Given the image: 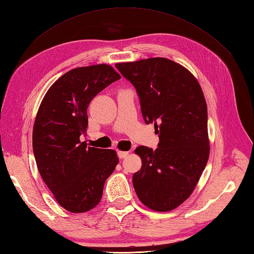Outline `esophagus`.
I'll return each instance as SVG.
<instances>
[{
  "mask_svg": "<svg viewBox=\"0 0 254 254\" xmlns=\"http://www.w3.org/2000/svg\"><path fill=\"white\" fill-rule=\"evenodd\" d=\"M117 155H119V157H120L121 159H123V158H125V157H127V156H128V152L119 151V152H117Z\"/></svg>",
  "mask_w": 254,
  "mask_h": 254,
  "instance_id": "1",
  "label": "esophagus"
}]
</instances>
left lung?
<instances>
[{
  "label": "left lung",
  "instance_id": "left-lung-1",
  "mask_svg": "<svg viewBox=\"0 0 254 254\" xmlns=\"http://www.w3.org/2000/svg\"><path fill=\"white\" fill-rule=\"evenodd\" d=\"M115 66L137 90L144 122L159 137L155 151L135 148L142 167L132 177L134 190L146 207L170 211L189 198L209 158L203 92L193 74L167 58Z\"/></svg>",
  "mask_w": 254,
  "mask_h": 254
}]
</instances>
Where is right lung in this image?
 <instances>
[{"instance_id":"right-lung-1","label":"right lung","mask_w":254,"mask_h":254,"mask_svg":"<svg viewBox=\"0 0 254 254\" xmlns=\"http://www.w3.org/2000/svg\"><path fill=\"white\" fill-rule=\"evenodd\" d=\"M121 75L108 64L76 67L48 89L33 127V153L40 175L67 211H89L119 157L114 150L87 146L79 137L88 126L90 101Z\"/></svg>"}]
</instances>
